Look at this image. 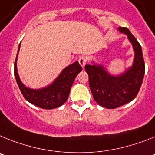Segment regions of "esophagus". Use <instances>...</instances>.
Here are the masks:
<instances>
[{"instance_id":"esophagus-1","label":"esophagus","mask_w":155,"mask_h":155,"mask_svg":"<svg viewBox=\"0 0 155 155\" xmlns=\"http://www.w3.org/2000/svg\"><path fill=\"white\" fill-rule=\"evenodd\" d=\"M87 56H81V57L79 58V64H80V65H81L83 68H84V66H85V64H87Z\"/></svg>"}]
</instances>
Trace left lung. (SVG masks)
<instances>
[{"instance_id":"left-lung-1","label":"left lung","mask_w":155,"mask_h":155,"mask_svg":"<svg viewBox=\"0 0 155 155\" xmlns=\"http://www.w3.org/2000/svg\"><path fill=\"white\" fill-rule=\"evenodd\" d=\"M118 30L127 35L133 44L135 51L134 65L119 76L109 75L101 65H85L94 99L108 109H114L134 100L140 89L145 72L140 44L128 28L118 27Z\"/></svg>"}]
</instances>
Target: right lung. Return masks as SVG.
I'll return each instance as SVG.
<instances>
[{
  "instance_id": "obj_1",
  "label": "right lung",
  "mask_w": 155,
  "mask_h": 155,
  "mask_svg": "<svg viewBox=\"0 0 155 155\" xmlns=\"http://www.w3.org/2000/svg\"><path fill=\"white\" fill-rule=\"evenodd\" d=\"M19 47L20 44L18 46V53ZM16 61L17 56L15 61L14 74L21 94L29 103L44 109H54L55 107H60L66 101L74 80L79 72L82 71L81 65L78 61H76L64 68L51 85L40 90H32L27 88L21 83L17 72Z\"/></svg>"
}]
</instances>
